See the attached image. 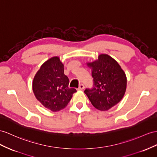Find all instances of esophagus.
Segmentation results:
<instances>
[{
    "mask_svg": "<svg viewBox=\"0 0 157 157\" xmlns=\"http://www.w3.org/2000/svg\"><path fill=\"white\" fill-rule=\"evenodd\" d=\"M84 88H85V87H84V85L83 84H80L79 87H78V90H83Z\"/></svg>",
    "mask_w": 157,
    "mask_h": 157,
    "instance_id": "1",
    "label": "esophagus"
}]
</instances>
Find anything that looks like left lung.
Masks as SVG:
<instances>
[{"instance_id": "left-lung-1", "label": "left lung", "mask_w": 157, "mask_h": 157, "mask_svg": "<svg viewBox=\"0 0 157 157\" xmlns=\"http://www.w3.org/2000/svg\"><path fill=\"white\" fill-rule=\"evenodd\" d=\"M91 69L94 86L84 91L92 105L101 111L109 110L122 99L126 91L127 78L115 60L107 54L87 63Z\"/></svg>"}]
</instances>
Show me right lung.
Wrapping results in <instances>:
<instances>
[{
  "instance_id": "obj_1",
  "label": "right lung",
  "mask_w": 157,
  "mask_h": 157,
  "mask_svg": "<svg viewBox=\"0 0 157 157\" xmlns=\"http://www.w3.org/2000/svg\"><path fill=\"white\" fill-rule=\"evenodd\" d=\"M69 79L64 74L63 64L57 56L44 62L36 74L33 90L35 97L42 105L52 111L65 108L76 92L70 88Z\"/></svg>"
}]
</instances>
